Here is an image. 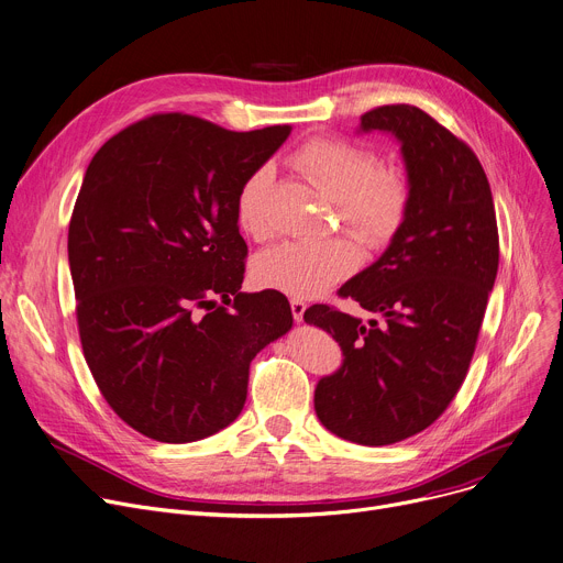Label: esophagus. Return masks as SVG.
<instances>
[{"label": "esophagus", "instance_id": "esophagus-1", "mask_svg": "<svg viewBox=\"0 0 563 563\" xmlns=\"http://www.w3.org/2000/svg\"><path fill=\"white\" fill-rule=\"evenodd\" d=\"M290 309H292V318H295V322H301V320H305V311H307L305 299L290 297Z\"/></svg>", "mask_w": 563, "mask_h": 563}]
</instances>
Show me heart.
<instances>
[{
    "label": "heart",
    "mask_w": 563,
    "mask_h": 563,
    "mask_svg": "<svg viewBox=\"0 0 563 563\" xmlns=\"http://www.w3.org/2000/svg\"><path fill=\"white\" fill-rule=\"evenodd\" d=\"M292 164L329 194L344 225L363 241L383 243L401 225L410 200L406 173L395 166H376V155L347 140L316 137L292 155ZM271 166H258L236 194V223L252 241L273 236L268 219ZM358 266V250L344 236L320 241H286L252 262V279L295 297H311L347 277Z\"/></svg>",
    "instance_id": "obj_1"
}]
</instances>
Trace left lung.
<instances>
[{
	"label": "left lung",
	"mask_w": 563,
	"mask_h": 563,
	"mask_svg": "<svg viewBox=\"0 0 563 563\" xmlns=\"http://www.w3.org/2000/svg\"><path fill=\"white\" fill-rule=\"evenodd\" d=\"M363 131L401 142L410 200L376 264L344 284L383 324L329 305L307 309L342 347V367L316 387L318 419L333 435L385 446L438 421L462 387L498 273V225L489 180L471 146L428 112L380 106Z\"/></svg>",
	"instance_id": "8db88e82"
}]
</instances>
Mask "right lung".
Returning a JSON list of instances; mask_svg holds the SVG:
<instances>
[{"mask_svg":"<svg viewBox=\"0 0 563 563\" xmlns=\"http://www.w3.org/2000/svg\"><path fill=\"white\" fill-rule=\"evenodd\" d=\"M290 131L159 112L110 137L85 170L67 239L82 356L114 415L155 442L230 426L252 358L292 327L279 290L241 292L234 211Z\"/></svg>","mask_w":563,"mask_h":563,"instance_id":"1","label":"right lung"}]
</instances>
